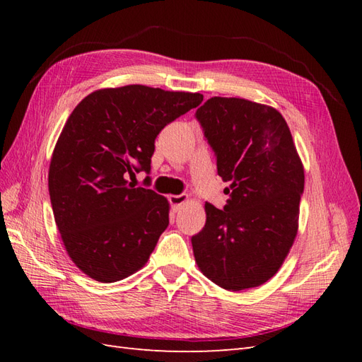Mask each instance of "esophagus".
I'll list each match as a JSON object with an SVG mask.
<instances>
[{"label":"esophagus","mask_w":362,"mask_h":362,"mask_svg":"<svg viewBox=\"0 0 362 362\" xmlns=\"http://www.w3.org/2000/svg\"><path fill=\"white\" fill-rule=\"evenodd\" d=\"M187 199H189V196L187 194H170L169 196V202H170V205H172V210L173 211H178L180 208L187 202Z\"/></svg>","instance_id":"1"}]
</instances>
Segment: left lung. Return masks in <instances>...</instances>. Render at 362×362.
<instances>
[{
	"mask_svg": "<svg viewBox=\"0 0 362 362\" xmlns=\"http://www.w3.org/2000/svg\"><path fill=\"white\" fill-rule=\"evenodd\" d=\"M196 119L218 177L231 182L223 210L205 204V226L192 237L196 264L225 290L258 287L279 270L298 234L303 164L286 119L270 105L214 96Z\"/></svg>",
	"mask_w": 362,
	"mask_h": 362,
	"instance_id": "1",
	"label": "left lung"
}]
</instances>
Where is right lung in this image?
<instances>
[{"label": "right lung", "mask_w": 362, "mask_h": 362, "mask_svg": "<svg viewBox=\"0 0 362 362\" xmlns=\"http://www.w3.org/2000/svg\"><path fill=\"white\" fill-rule=\"evenodd\" d=\"M202 100L129 84L95 90L74 108L52 152L48 189L64 249L89 278L116 282L148 262L169 225V202L128 180L149 173L160 131Z\"/></svg>", "instance_id": "add662e5"}]
</instances>
